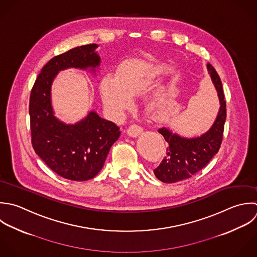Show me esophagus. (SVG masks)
Listing matches in <instances>:
<instances>
[{"mask_svg":"<svg viewBox=\"0 0 257 257\" xmlns=\"http://www.w3.org/2000/svg\"><path fill=\"white\" fill-rule=\"evenodd\" d=\"M142 132H143V128H142L141 126H139V125H136V124L131 125V126L128 128V130H127L128 135L131 136V137H137V136H139Z\"/></svg>","mask_w":257,"mask_h":257,"instance_id":"esophagus-1","label":"esophagus"}]
</instances>
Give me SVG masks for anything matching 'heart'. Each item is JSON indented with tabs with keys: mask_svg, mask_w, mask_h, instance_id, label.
I'll list each match as a JSON object with an SVG mask.
<instances>
[{
	"mask_svg": "<svg viewBox=\"0 0 257 257\" xmlns=\"http://www.w3.org/2000/svg\"><path fill=\"white\" fill-rule=\"evenodd\" d=\"M161 68L143 59L123 62L117 74L108 73L99 81V91L106 108L122 115L133 104V97L144 91L159 76Z\"/></svg>",
	"mask_w": 257,
	"mask_h": 257,
	"instance_id": "b5f03b06",
	"label": "heart"
}]
</instances>
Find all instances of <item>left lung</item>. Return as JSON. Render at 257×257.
<instances>
[{
  "label": "left lung",
  "mask_w": 257,
  "mask_h": 257,
  "mask_svg": "<svg viewBox=\"0 0 257 257\" xmlns=\"http://www.w3.org/2000/svg\"><path fill=\"white\" fill-rule=\"evenodd\" d=\"M207 71L219 99L220 108L217 117L211 128L199 137H181L165 127L158 130L168 143V147L166 156L154 169V174L164 183H174L190 178L204 168L220 148L226 120V102L221 80L209 63Z\"/></svg>",
  "instance_id": "left-lung-1"
}]
</instances>
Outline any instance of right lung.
<instances>
[{"label": "right lung", "instance_id": "1", "mask_svg": "<svg viewBox=\"0 0 257 257\" xmlns=\"http://www.w3.org/2000/svg\"><path fill=\"white\" fill-rule=\"evenodd\" d=\"M97 48V44L84 45L54 57L43 67L31 91L33 148L55 173L73 181L94 178L121 133L115 123L101 118L95 111L75 124H66L54 115L51 100L54 79L60 71L69 68L95 73L101 61Z\"/></svg>", "mask_w": 257, "mask_h": 257}]
</instances>
